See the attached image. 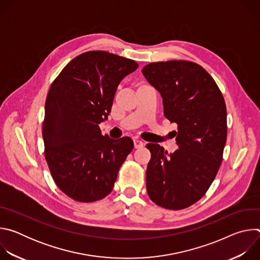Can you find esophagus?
<instances>
[{
  "instance_id": "1",
  "label": "esophagus",
  "mask_w": 260,
  "mask_h": 260,
  "mask_svg": "<svg viewBox=\"0 0 260 260\" xmlns=\"http://www.w3.org/2000/svg\"><path fill=\"white\" fill-rule=\"evenodd\" d=\"M134 144H135V148H141L144 146V142L141 141L140 139L138 138H135L134 139Z\"/></svg>"
}]
</instances>
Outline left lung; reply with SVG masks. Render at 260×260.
Returning <instances> with one entry per match:
<instances>
[{
    "label": "left lung",
    "instance_id": "obj_1",
    "mask_svg": "<svg viewBox=\"0 0 260 260\" xmlns=\"http://www.w3.org/2000/svg\"><path fill=\"white\" fill-rule=\"evenodd\" d=\"M142 73L160 92L166 118L178 124L179 149L174 153L158 144L146 145L151 152L148 196L165 209L188 208L205 196L223 159L228 137L223 95L210 74L192 61L151 62Z\"/></svg>",
    "mask_w": 260,
    "mask_h": 260
}]
</instances>
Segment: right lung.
<instances>
[{"mask_svg":"<svg viewBox=\"0 0 260 260\" xmlns=\"http://www.w3.org/2000/svg\"><path fill=\"white\" fill-rule=\"evenodd\" d=\"M139 64L107 51L73 58L52 82L45 103V158L57 187L74 201L92 203L113 189L134 148L128 137L103 136L120 81Z\"/></svg>","mask_w":260,"mask_h":260,"instance_id":"obj_1","label":"right lung"}]
</instances>
